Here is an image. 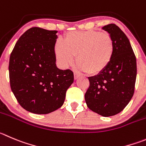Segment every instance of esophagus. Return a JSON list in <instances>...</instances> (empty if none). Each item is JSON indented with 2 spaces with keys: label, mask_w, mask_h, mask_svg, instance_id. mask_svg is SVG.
<instances>
[{
  "label": "esophagus",
  "mask_w": 146,
  "mask_h": 146,
  "mask_svg": "<svg viewBox=\"0 0 146 146\" xmlns=\"http://www.w3.org/2000/svg\"><path fill=\"white\" fill-rule=\"evenodd\" d=\"M81 76V75L78 74V73H74V78L75 79H77V78H78Z\"/></svg>",
  "instance_id": "esophagus-1"
}]
</instances>
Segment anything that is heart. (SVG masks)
Listing matches in <instances>:
<instances>
[{
    "mask_svg": "<svg viewBox=\"0 0 146 146\" xmlns=\"http://www.w3.org/2000/svg\"><path fill=\"white\" fill-rule=\"evenodd\" d=\"M114 43L109 34L94 30L69 32L55 43L57 60L63 68L76 62L81 70L96 75L108 67L114 57Z\"/></svg>",
    "mask_w": 146,
    "mask_h": 146,
    "instance_id": "obj_1",
    "label": "heart"
}]
</instances>
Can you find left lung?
I'll return each mask as SVG.
<instances>
[{
	"label": "left lung",
	"mask_w": 146,
	"mask_h": 146,
	"mask_svg": "<svg viewBox=\"0 0 146 146\" xmlns=\"http://www.w3.org/2000/svg\"><path fill=\"white\" fill-rule=\"evenodd\" d=\"M114 43V54L107 68L88 77L85 94L87 107L103 117L118 114L131 100L135 91L137 64L128 38L114 24L103 27Z\"/></svg>",
	"instance_id": "1"
}]
</instances>
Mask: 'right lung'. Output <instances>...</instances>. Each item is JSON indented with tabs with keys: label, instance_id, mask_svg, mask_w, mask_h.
Segmentation results:
<instances>
[{
	"label": "right lung",
	"instance_id": "obj_1",
	"mask_svg": "<svg viewBox=\"0 0 146 146\" xmlns=\"http://www.w3.org/2000/svg\"><path fill=\"white\" fill-rule=\"evenodd\" d=\"M57 32L32 27L20 36L11 53V91L19 104L35 114H48L62 107L74 80L72 70L56 67Z\"/></svg>",
	"mask_w": 146,
	"mask_h": 146
}]
</instances>
